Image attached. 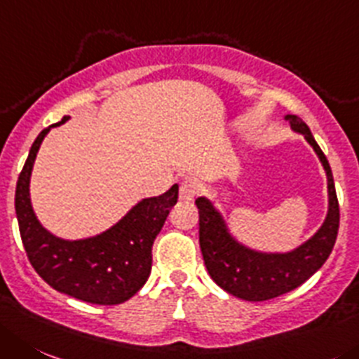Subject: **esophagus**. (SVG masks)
<instances>
[{
    "mask_svg": "<svg viewBox=\"0 0 359 359\" xmlns=\"http://www.w3.org/2000/svg\"><path fill=\"white\" fill-rule=\"evenodd\" d=\"M198 191H200V186L196 180L186 179L182 184H180V189H179L180 200H186V202H189V200H193L196 195H198Z\"/></svg>",
    "mask_w": 359,
    "mask_h": 359,
    "instance_id": "1",
    "label": "esophagus"
}]
</instances>
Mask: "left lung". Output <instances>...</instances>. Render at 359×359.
Returning a JSON list of instances; mask_svg holds the SVG:
<instances>
[{
	"label": "left lung",
	"instance_id": "8db88e82",
	"mask_svg": "<svg viewBox=\"0 0 359 359\" xmlns=\"http://www.w3.org/2000/svg\"><path fill=\"white\" fill-rule=\"evenodd\" d=\"M296 133L313 147L327 177L330 207L323 226L306 243L287 253H262L241 244L230 233L226 221L205 196L196 198L200 214V248L210 278L223 290L244 301H267L303 285L323 267L334 246L340 225L333 173L326 156L311 136L306 123L296 115H287Z\"/></svg>",
	"mask_w": 359,
	"mask_h": 359
}]
</instances>
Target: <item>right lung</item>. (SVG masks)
I'll use <instances>...</instances> for the list:
<instances>
[{
    "instance_id": "1",
    "label": "right lung",
    "mask_w": 359,
    "mask_h": 359,
    "mask_svg": "<svg viewBox=\"0 0 359 359\" xmlns=\"http://www.w3.org/2000/svg\"><path fill=\"white\" fill-rule=\"evenodd\" d=\"M49 126L36 136L29 149L18 187L15 214L22 244L33 269L58 292L92 304H120L130 299L149 280L152 269V244L163 229L170 209L179 198V186L166 193L143 198L122 219L95 237L65 241L40 225L29 200L33 163Z\"/></svg>"
}]
</instances>
